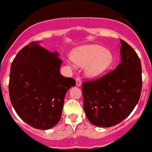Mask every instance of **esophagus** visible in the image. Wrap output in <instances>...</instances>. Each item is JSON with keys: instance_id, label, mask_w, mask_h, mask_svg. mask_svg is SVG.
Returning a JSON list of instances; mask_svg holds the SVG:
<instances>
[{"instance_id": "obj_1", "label": "esophagus", "mask_w": 152, "mask_h": 152, "mask_svg": "<svg viewBox=\"0 0 152 152\" xmlns=\"http://www.w3.org/2000/svg\"><path fill=\"white\" fill-rule=\"evenodd\" d=\"M76 85L77 87H80L81 85V80L79 77H76Z\"/></svg>"}]
</instances>
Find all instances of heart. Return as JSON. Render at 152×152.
I'll return each instance as SVG.
<instances>
[{"label": "heart", "mask_w": 152, "mask_h": 152, "mask_svg": "<svg viewBox=\"0 0 152 152\" xmlns=\"http://www.w3.org/2000/svg\"><path fill=\"white\" fill-rule=\"evenodd\" d=\"M71 58L78 66H85V73L90 77L101 75L112 65L114 58L110 51L100 45H88L75 49Z\"/></svg>", "instance_id": "b5f03b06"}]
</instances>
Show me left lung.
Returning a JSON list of instances; mask_svg holds the SVG:
<instances>
[{
    "label": "left lung",
    "instance_id": "obj_1",
    "mask_svg": "<svg viewBox=\"0 0 152 152\" xmlns=\"http://www.w3.org/2000/svg\"><path fill=\"white\" fill-rule=\"evenodd\" d=\"M120 63L113 72L83 84L84 110L91 124L111 127L128 117L140 98L142 64L132 48L120 39Z\"/></svg>",
    "mask_w": 152,
    "mask_h": 152
}]
</instances>
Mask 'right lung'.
<instances>
[{"mask_svg":"<svg viewBox=\"0 0 152 152\" xmlns=\"http://www.w3.org/2000/svg\"><path fill=\"white\" fill-rule=\"evenodd\" d=\"M33 42L17 53L10 66L9 94L13 109L26 123L47 130L59 122L64 97L76 84L60 73L62 61Z\"/></svg>","mask_w":152,"mask_h":152,"instance_id":"add662e5","label":"right lung"}]
</instances>
